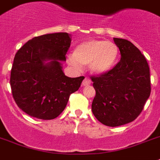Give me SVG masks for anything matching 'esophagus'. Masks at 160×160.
I'll return each instance as SVG.
<instances>
[{"label":"esophagus","mask_w":160,"mask_h":160,"mask_svg":"<svg viewBox=\"0 0 160 160\" xmlns=\"http://www.w3.org/2000/svg\"><path fill=\"white\" fill-rule=\"evenodd\" d=\"M91 80H90V79H88V78H85V79H84V80H83V82H82L83 86H86V85H91Z\"/></svg>","instance_id":"esophagus-1"}]
</instances>
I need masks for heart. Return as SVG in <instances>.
<instances>
[{
	"label": "heart",
	"mask_w": 160,
	"mask_h": 160,
	"mask_svg": "<svg viewBox=\"0 0 160 160\" xmlns=\"http://www.w3.org/2000/svg\"><path fill=\"white\" fill-rule=\"evenodd\" d=\"M118 53V48L114 42L89 40L78 45L75 53L68 56V63L77 69L89 64L90 70L93 74L103 75L115 66Z\"/></svg>",
	"instance_id": "heart-1"
}]
</instances>
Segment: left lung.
<instances>
[{"label":"left lung","instance_id":"1","mask_svg":"<svg viewBox=\"0 0 160 160\" xmlns=\"http://www.w3.org/2000/svg\"><path fill=\"white\" fill-rule=\"evenodd\" d=\"M121 59L112 70L91 76L96 91L91 109L106 126L129 123L142 112L151 92L150 73L144 55L130 41L113 38Z\"/></svg>","mask_w":160,"mask_h":160}]
</instances>
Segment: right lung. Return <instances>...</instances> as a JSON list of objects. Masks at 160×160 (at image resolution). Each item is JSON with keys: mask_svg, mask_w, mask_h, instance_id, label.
<instances>
[{"mask_svg": "<svg viewBox=\"0 0 160 160\" xmlns=\"http://www.w3.org/2000/svg\"><path fill=\"white\" fill-rule=\"evenodd\" d=\"M71 38L67 32L44 34L27 42L17 52L10 84L16 103L31 117L51 120L66 107L84 76L67 77L62 69Z\"/></svg>", "mask_w": 160, "mask_h": 160, "instance_id": "right-lung-1", "label": "right lung"}]
</instances>
